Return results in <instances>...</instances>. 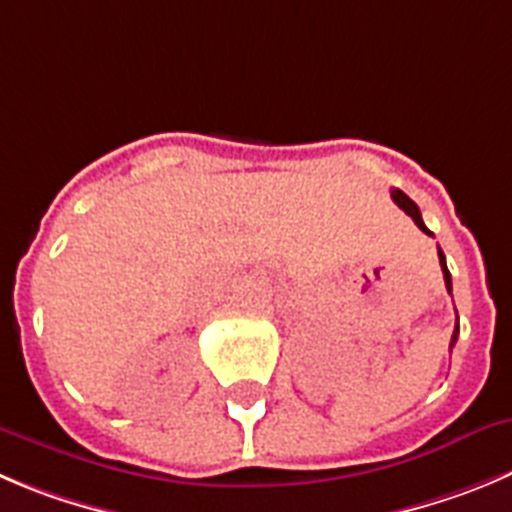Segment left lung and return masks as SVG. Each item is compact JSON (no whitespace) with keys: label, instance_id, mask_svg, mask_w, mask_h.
Returning a JSON list of instances; mask_svg holds the SVG:
<instances>
[{"label":"left lung","instance_id":"1","mask_svg":"<svg viewBox=\"0 0 512 512\" xmlns=\"http://www.w3.org/2000/svg\"><path fill=\"white\" fill-rule=\"evenodd\" d=\"M391 199H394V202L399 204V207L404 209V212H407L409 217L414 219V224H417V227L422 229V232L432 234V232H429L427 227H424V222H422V214H419V207H417V204L412 202V199L407 197V194H404V191H401V189H391ZM439 265H442L444 285H447V290H450V293H452V275H450V270H447V262H444V252H442V250H439ZM457 336H460V323H457L455 333H452V343H450V346H455V343H457Z\"/></svg>","mask_w":512,"mask_h":512}]
</instances>
